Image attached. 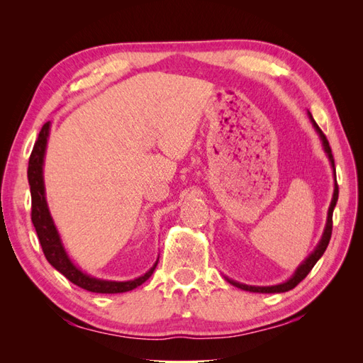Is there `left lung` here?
<instances>
[{
    "label": "left lung",
    "mask_w": 363,
    "mask_h": 363,
    "mask_svg": "<svg viewBox=\"0 0 363 363\" xmlns=\"http://www.w3.org/2000/svg\"><path fill=\"white\" fill-rule=\"evenodd\" d=\"M309 118L312 121V124L316 130V133L320 135L321 140H323V147H324V151L327 152V157L328 160H330L332 163V168H333V172H335V159H333V155H332V148L330 145H328V140L325 138V135L323 133V130L318 127V124L315 123V119L312 118L311 112H309ZM335 179H336V174H335ZM337 195H339V188H337V183L335 182V191H333V199H332V203H330V207H328V213H327V223H325V228H324V233H323V238L320 240V244L316 245V248L311 252L309 257H307L301 265L296 268V271L294 272V276L284 283H280V284H276V286H248V284H242V283H238L235 280H230L227 279L230 283L233 284V286L239 288V289H244V291H250V292H260V294H279V292H286V291H291L294 289L296 284H298L307 274H309L312 271V268L315 267V263L321 259V256L324 255V251L328 245V242H330V238H332V228H333V208L336 206V201H337Z\"/></svg>",
    "instance_id": "left-lung-1"
}]
</instances>
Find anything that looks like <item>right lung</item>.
Returning a JSON list of instances; mask_svg holds the SVG:
<instances>
[{"mask_svg": "<svg viewBox=\"0 0 363 363\" xmlns=\"http://www.w3.org/2000/svg\"><path fill=\"white\" fill-rule=\"evenodd\" d=\"M50 135V123H45L40 130L39 138L33 147L31 156L28 160V184L31 192V221L36 228L39 242L42 247L43 255L51 265L56 268L60 274H63L69 281L77 286H80L89 292L96 294H119L127 292L140 286L142 283L147 281L151 274L155 272L157 262L152 265L150 271L144 276L128 281H112L101 280L87 276L80 268H77L71 259L68 257L67 251L63 248L59 232L52 223V218L48 211V204L45 200V184H43V157H45V148Z\"/></svg>", "mask_w": 363, "mask_h": 363, "instance_id": "right-lung-1", "label": "right lung"}]
</instances>
